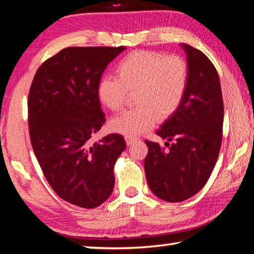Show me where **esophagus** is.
Here are the masks:
<instances>
[{"instance_id":"1","label":"esophagus","mask_w":254,"mask_h":254,"mask_svg":"<svg viewBox=\"0 0 254 254\" xmlns=\"http://www.w3.org/2000/svg\"><path fill=\"white\" fill-rule=\"evenodd\" d=\"M137 140H139V139H137V137H135V136H128V135L126 136L127 144H128V145H131V144H133L134 142H136Z\"/></svg>"}]
</instances>
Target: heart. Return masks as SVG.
I'll use <instances>...</instances> for the list:
<instances>
[{
  "label": "heart",
  "instance_id": "heart-1",
  "mask_svg": "<svg viewBox=\"0 0 254 254\" xmlns=\"http://www.w3.org/2000/svg\"><path fill=\"white\" fill-rule=\"evenodd\" d=\"M118 77H104L98 84V97L107 109L118 112L126 105L128 93L135 109L111 120L114 132L134 136L148 131L157 119L166 120L178 109L186 93L189 68L178 56L156 51H134L117 67Z\"/></svg>",
  "mask_w": 254,
  "mask_h": 254
}]
</instances>
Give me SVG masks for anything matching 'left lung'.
I'll use <instances>...</instances> for the list:
<instances>
[{
	"label": "left lung",
	"instance_id": "left-lung-1",
	"mask_svg": "<svg viewBox=\"0 0 254 254\" xmlns=\"http://www.w3.org/2000/svg\"><path fill=\"white\" fill-rule=\"evenodd\" d=\"M180 47L187 58L188 86L178 109L157 131L169 148L145 140L149 188L168 203L188 199L207 183L220 152L224 120L221 83L212 62L194 47Z\"/></svg>",
	"mask_w": 254,
	"mask_h": 254
}]
</instances>
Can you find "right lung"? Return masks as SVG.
Masks as SVG:
<instances>
[{
    "label": "right lung",
    "mask_w": 254,
    "mask_h": 254,
    "mask_svg": "<svg viewBox=\"0 0 254 254\" xmlns=\"http://www.w3.org/2000/svg\"><path fill=\"white\" fill-rule=\"evenodd\" d=\"M126 47H69L42 64L28 98L34 154L59 197L95 208L114 188V165L126 149L118 133L92 142L105 123L98 84L103 71Z\"/></svg>",
    "instance_id": "right-lung-1"
}]
</instances>
